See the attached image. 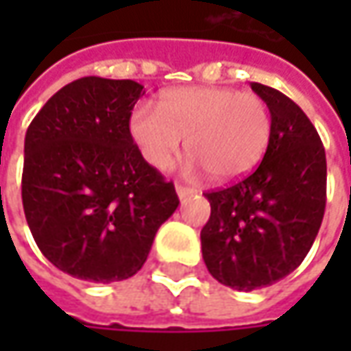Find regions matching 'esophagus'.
Here are the masks:
<instances>
[{
    "label": "esophagus",
    "mask_w": 351,
    "mask_h": 351,
    "mask_svg": "<svg viewBox=\"0 0 351 351\" xmlns=\"http://www.w3.org/2000/svg\"><path fill=\"white\" fill-rule=\"evenodd\" d=\"M176 193H178V197H180L182 201H185L187 197H191L195 191H193L191 187H185L182 183H178V185H176Z\"/></svg>",
    "instance_id": "esophagus-1"
}]
</instances>
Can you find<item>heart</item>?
I'll return each mask as SVG.
<instances>
[{
    "instance_id": "obj_1",
    "label": "heart",
    "mask_w": 351,
    "mask_h": 351,
    "mask_svg": "<svg viewBox=\"0 0 351 351\" xmlns=\"http://www.w3.org/2000/svg\"><path fill=\"white\" fill-rule=\"evenodd\" d=\"M128 128L150 166L169 168L185 136L193 166H203L219 182H232L250 173L265 154L271 113L256 93L191 86L164 91L158 109L136 105Z\"/></svg>"
}]
</instances>
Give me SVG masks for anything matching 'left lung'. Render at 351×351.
<instances>
[{
	"mask_svg": "<svg viewBox=\"0 0 351 351\" xmlns=\"http://www.w3.org/2000/svg\"><path fill=\"white\" fill-rule=\"evenodd\" d=\"M252 89L271 113L267 150L248 178L205 193L210 217L201 230L209 274L236 291L274 285L297 269L326 207V154L317 128L281 91Z\"/></svg>",
	"mask_w": 351,
	"mask_h": 351,
	"instance_id": "1",
	"label": "left lung"
}]
</instances>
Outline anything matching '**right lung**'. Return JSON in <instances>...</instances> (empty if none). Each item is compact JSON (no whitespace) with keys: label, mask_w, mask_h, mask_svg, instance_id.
Masks as SVG:
<instances>
[{"label":"right lung","mask_w":351,"mask_h":351,"mask_svg":"<svg viewBox=\"0 0 351 351\" xmlns=\"http://www.w3.org/2000/svg\"><path fill=\"white\" fill-rule=\"evenodd\" d=\"M132 80L89 75L56 91L25 134L23 209L38 250L68 276L111 283L141 269L178 209L173 183L130 136Z\"/></svg>","instance_id":"1"}]
</instances>
